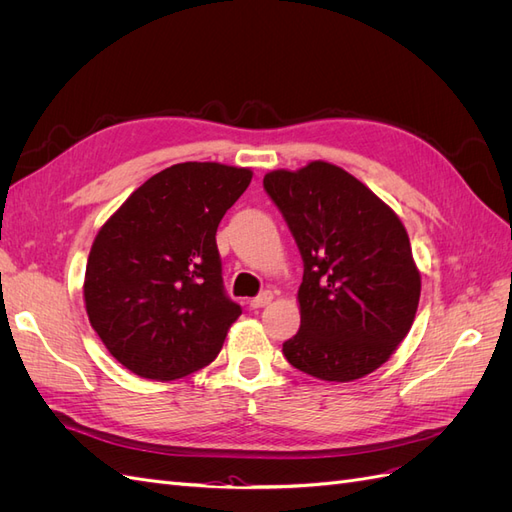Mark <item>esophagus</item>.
<instances>
[{
  "label": "esophagus",
  "instance_id": "34e87169",
  "mask_svg": "<svg viewBox=\"0 0 512 512\" xmlns=\"http://www.w3.org/2000/svg\"><path fill=\"white\" fill-rule=\"evenodd\" d=\"M271 301H273V292L265 290V292L258 294V297H254V299L250 301V307H252V309H260V307H267Z\"/></svg>",
  "mask_w": 512,
  "mask_h": 512
}]
</instances>
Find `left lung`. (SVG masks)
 <instances>
[{
	"label": "left lung",
	"instance_id": "8db88e82",
	"mask_svg": "<svg viewBox=\"0 0 512 512\" xmlns=\"http://www.w3.org/2000/svg\"><path fill=\"white\" fill-rule=\"evenodd\" d=\"M265 190L303 258L301 329L284 342L292 367L352 382L391 359L408 335L421 273L397 213L329 162L271 170Z\"/></svg>",
	"mask_w": 512,
	"mask_h": 512
}]
</instances>
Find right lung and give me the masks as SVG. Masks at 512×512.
I'll return each instance as SVG.
<instances>
[{"label":"right lung","instance_id":"add662e5","mask_svg":"<svg viewBox=\"0 0 512 512\" xmlns=\"http://www.w3.org/2000/svg\"><path fill=\"white\" fill-rule=\"evenodd\" d=\"M250 168L183 162L134 190L91 245L83 297L106 350L149 380L209 365L241 307L222 282L215 232Z\"/></svg>","mask_w":512,"mask_h":512}]
</instances>
